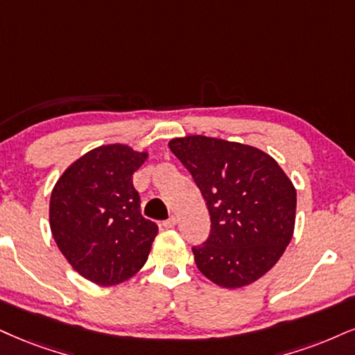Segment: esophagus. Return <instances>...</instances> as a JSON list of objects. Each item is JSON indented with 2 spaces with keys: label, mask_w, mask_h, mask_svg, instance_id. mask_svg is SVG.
<instances>
[{
  "label": "esophagus",
  "mask_w": 355,
  "mask_h": 355,
  "mask_svg": "<svg viewBox=\"0 0 355 355\" xmlns=\"http://www.w3.org/2000/svg\"><path fill=\"white\" fill-rule=\"evenodd\" d=\"M176 224H178V218L173 216V217H169L168 220H164L161 225H163L164 229H173V227H176Z\"/></svg>",
  "instance_id": "esophagus-1"
}]
</instances>
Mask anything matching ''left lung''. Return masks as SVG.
Returning a JSON list of instances; mask_svg holds the SVG:
<instances>
[{
  "instance_id": "obj_1",
  "label": "left lung",
  "mask_w": 355,
  "mask_h": 355,
  "mask_svg": "<svg viewBox=\"0 0 355 355\" xmlns=\"http://www.w3.org/2000/svg\"><path fill=\"white\" fill-rule=\"evenodd\" d=\"M171 151L186 166L211 216V234L192 247L200 273L222 288L247 286L291 242L296 189L270 155L248 144L202 135L174 138Z\"/></svg>"
}]
</instances>
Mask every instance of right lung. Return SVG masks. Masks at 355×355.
Here are the masks:
<instances>
[{
    "mask_svg": "<svg viewBox=\"0 0 355 355\" xmlns=\"http://www.w3.org/2000/svg\"><path fill=\"white\" fill-rule=\"evenodd\" d=\"M146 157L126 144L98 146L69 166L52 189V237L92 283L118 284L146 263L157 225L141 216L133 186Z\"/></svg>",
    "mask_w": 355,
    "mask_h": 355,
    "instance_id": "obj_1",
    "label": "right lung"
}]
</instances>
